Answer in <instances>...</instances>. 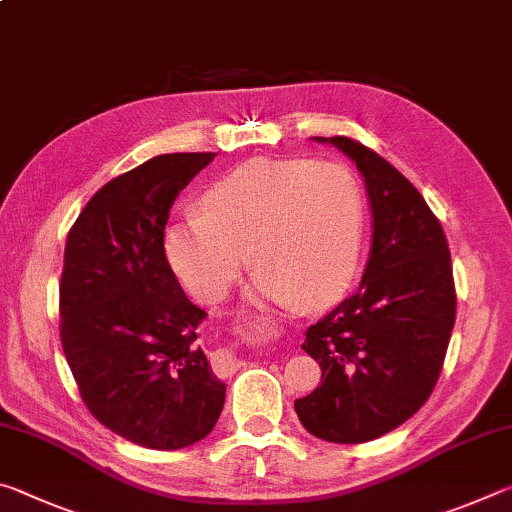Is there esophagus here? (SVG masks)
<instances>
[{"label": "esophagus", "instance_id": "obj_1", "mask_svg": "<svg viewBox=\"0 0 512 512\" xmlns=\"http://www.w3.org/2000/svg\"><path fill=\"white\" fill-rule=\"evenodd\" d=\"M246 334H250V329H246ZM221 357L225 359V363H228V366H237V359H235V354H232L230 350L221 352Z\"/></svg>", "mask_w": 512, "mask_h": 512}]
</instances>
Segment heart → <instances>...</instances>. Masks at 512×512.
I'll return each mask as SVG.
<instances>
[{
  "instance_id": "b5f03b06",
  "label": "heart",
  "mask_w": 512,
  "mask_h": 512,
  "mask_svg": "<svg viewBox=\"0 0 512 512\" xmlns=\"http://www.w3.org/2000/svg\"><path fill=\"white\" fill-rule=\"evenodd\" d=\"M198 219L171 223L164 255L178 280L219 302L241 268H257L253 298L327 305L357 275L363 196L348 169L325 160H248L196 198Z\"/></svg>"
}]
</instances>
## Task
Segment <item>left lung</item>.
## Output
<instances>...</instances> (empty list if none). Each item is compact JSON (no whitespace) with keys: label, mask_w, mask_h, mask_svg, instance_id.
<instances>
[{"label":"left lung","mask_w":512,"mask_h":512,"mask_svg":"<svg viewBox=\"0 0 512 512\" xmlns=\"http://www.w3.org/2000/svg\"><path fill=\"white\" fill-rule=\"evenodd\" d=\"M357 164L372 210L359 289L307 329L320 386L296 400L311 436L357 445L400 427L429 400L456 320L447 237L427 201L379 153L350 137H316Z\"/></svg>","instance_id":"left-lung-1"}]
</instances>
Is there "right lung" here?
I'll return each mask as SVG.
<instances>
[{"label": "right lung", "mask_w": 512, "mask_h": 512, "mask_svg": "<svg viewBox=\"0 0 512 512\" xmlns=\"http://www.w3.org/2000/svg\"><path fill=\"white\" fill-rule=\"evenodd\" d=\"M214 153H167L103 185L65 244L60 343L85 406L103 427L146 449L203 440L225 384L198 348L207 316L164 255L180 189Z\"/></svg>", "instance_id": "right-lung-1"}]
</instances>
